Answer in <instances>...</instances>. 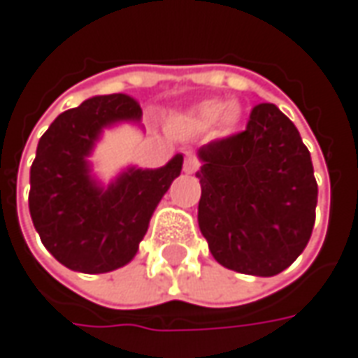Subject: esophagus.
<instances>
[{
    "mask_svg": "<svg viewBox=\"0 0 358 358\" xmlns=\"http://www.w3.org/2000/svg\"><path fill=\"white\" fill-rule=\"evenodd\" d=\"M199 169V159L195 157L193 153H187L185 163H183V171L185 173H195Z\"/></svg>",
    "mask_w": 358,
    "mask_h": 358,
    "instance_id": "1",
    "label": "esophagus"
}]
</instances>
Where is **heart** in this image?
<instances>
[{"label": "heart", "instance_id": "1", "mask_svg": "<svg viewBox=\"0 0 358 358\" xmlns=\"http://www.w3.org/2000/svg\"><path fill=\"white\" fill-rule=\"evenodd\" d=\"M221 123V129L229 133L237 127V123L241 121V109L237 105H227L221 99H205L201 103L193 105L187 113H183L179 117V123L189 131H207L213 127L215 123Z\"/></svg>", "mask_w": 358, "mask_h": 358}]
</instances>
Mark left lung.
<instances>
[{"instance_id":"8db88e82","label":"left lung","mask_w":358,"mask_h":358,"mask_svg":"<svg viewBox=\"0 0 358 358\" xmlns=\"http://www.w3.org/2000/svg\"><path fill=\"white\" fill-rule=\"evenodd\" d=\"M197 155V219L215 261L255 277L291 267L310 239L319 193L293 121L277 105H255L247 129Z\"/></svg>"}]
</instances>
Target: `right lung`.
Wrapping results in <instances>:
<instances>
[{"label":"right lung","instance_id":"right-lung-1","mask_svg":"<svg viewBox=\"0 0 358 358\" xmlns=\"http://www.w3.org/2000/svg\"><path fill=\"white\" fill-rule=\"evenodd\" d=\"M139 103L125 95H97L63 111L37 143L29 171V213L39 239L62 265L109 273L127 265L147 233L161 197L179 177L183 155L159 169L129 167L103 187L87 157L105 127L139 123Z\"/></svg>","mask_w":358,"mask_h":358}]
</instances>
